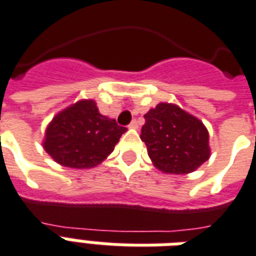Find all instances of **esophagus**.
I'll return each instance as SVG.
<instances>
[{
    "label": "esophagus",
    "mask_w": 256,
    "mask_h": 256,
    "mask_svg": "<svg viewBox=\"0 0 256 256\" xmlns=\"http://www.w3.org/2000/svg\"><path fill=\"white\" fill-rule=\"evenodd\" d=\"M130 130H138V128H139V124H138V121H136V120L132 121V122L130 124Z\"/></svg>",
    "instance_id": "obj_1"
}]
</instances>
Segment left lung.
Instances as JSON below:
<instances>
[{
  "label": "left lung",
  "instance_id": "8db88e82",
  "mask_svg": "<svg viewBox=\"0 0 256 256\" xmlns=\"http://www.w3.org/2000/svg\"><path fill=\"white\" fill-rule=\"evenodd\" d=\"M140 139L151 162L166 174L196 172L210 156L209 132L202 121L176 104L159 102L144 114Z\"/></svg>",
  "mask_w": 256,
  "mask_h": 256
}]
</instances>
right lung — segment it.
I'll return each instance as SVG.
<instances>
[{"label": "right lung", "mask_w": 256, "mask_h": 256, "mask_svg": "<svg viewBox=\"0 0 256 256\" xmlns=\"http://www.w3.org/2000/svg\"><path fill=\"white\" fill-rule=\"evenodd\" d=\"M126 130L98 112L93 100H80L59 112L47 126L43 147L54 160L70 168L102 163Z\"/></svg>", "instance_id": "right-lung-1"}]
</instances>
